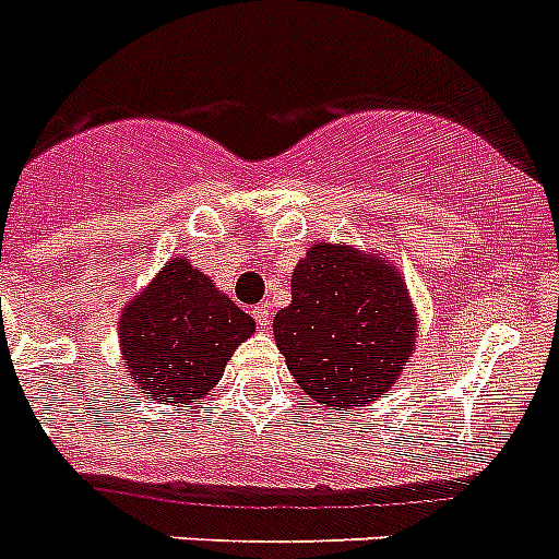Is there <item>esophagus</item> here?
Segmentation results:
<instances>
[{
    "instance_id": "1",
    "label": "esophagus",
    "mask_w": 559,
    "mask_h": 559,
    "mask_svg": "<svg viewBox=\"0 0 559 559\" xmlns=\"http://www.w3.org/2000/svg\"><path fill=\"white\" fill-rule=\"evenodd\" d=\"M252 316H254V321L260 324V330H269V321H271L269 301H260L258 307H252Z\"/></svg>"
}]
</instances>
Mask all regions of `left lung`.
<instances>
[{
    "label": "left lung",
    "mask_w": 559,
    "mask_h": 559,
    "mask_svg": "<svg viewBox=\"0 0 559 559\" xmlns=\"http://www.w3.org/2000/svg\"><path fill=\"white\" fill-rule=\"evenodd\" d=\"M290 305L274 316L276 349L324 407L388 393L416 349V321L396 271L346 246L316 243L294 269Z\"/></svg>",
    "instance_id": "1"
}]
</instances>
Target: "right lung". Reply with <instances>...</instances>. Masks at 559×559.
I'll return each mask as SVG.
<instances>
[{"label":"right lung","mask_w":559,"mask_h":559,"mask_svg":"<svg viewBox=\"0 0 559 559\" xmlns=\"http://www.w3.org/2000/svg\"><path fill=\"white\" fill-rule=\"evenodd\" d=\"M119 332L141 393L177 404L216 388L238 343L254 332V321L188 260H171L127 305Z\"/></svg>","instance_id":"1"}]
</instances>
